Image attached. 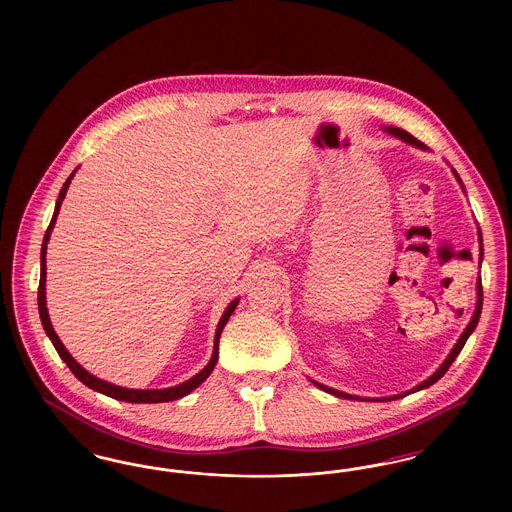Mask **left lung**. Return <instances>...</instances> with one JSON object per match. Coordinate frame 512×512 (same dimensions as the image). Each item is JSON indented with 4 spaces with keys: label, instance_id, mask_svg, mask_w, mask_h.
Masks as SVG:
<instances>
[{
    "label": "left lung",
    "instance_id": "left-lung-1",
    "mask_svg": "<svg viewBox=\"0 0 512 512\" xmlns=\"http://www.w3.org/2000/svg\"><path fill=\"white\" fill-rule=\"evenodd\" d=\"M388 132H391L393 136H399L401 140H405V142H409V144H413L416 147H424V144L420 142V140H416L414 136H411L407 130H401V128H388ZM455 176L459 178V174L455 172ZM459 182H461V178H459ZM480 242H482V232H480ZM482 301H484V297H482V282H478V303H476V311H474V317L470 320V324L466 326V330L463 332V336L459 338L457 341V345L453 347V351L449 353V357L445 359V363L439 366L438 370L428 378V380H424L422 384H418L413 391L424 390V388H428V386H432V384H436L439 378L449 370V366L453 365V361L457 359V355L461 353V349L464 347V343L468 340V336L474 332V328H476V324H478V320H480V315H482ZM313 384H317L320 390L328 391V393H332V395H336V397H343V399H359V397H353V395H347V393H343V391L332 390V388H328V386H322V384H318V382H313ZM407 393H411V391H407ZM407 393H401V395H395V397H384L382 401H390V399H399V397H405Z\"/></svg>",
    "mask_w": 512,
    "mask_h": 512
}]
</instances>
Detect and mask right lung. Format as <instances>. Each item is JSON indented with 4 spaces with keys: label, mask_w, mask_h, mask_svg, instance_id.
I'll return each mask as SVG.
<instances>
[{
    "label": "right lung",
    "mask_w": 512,
    "mask_h": 512,
    "mask_svg": "<svg viewBox=\"0 0 512 512\" xmlns=\"http://www.w3.org/2000/svg\"><path fill=\"white\" fill-rule=\"evenodd\" d=\"M73 176L74 172L67 178V182H65L63 188H61V194L57 197L55 211H53V217H51L48 230H46L44 244H42V253H40L42 268H40V286H38V309H40V318H42V324H44V330H46L49 340L53 343V347L57 349L59 357L65 361V365L71 368V372H73L74 376H76L82 384H86L88 388L99 391V393H103V395H107V397H113V399H119V401H128V403H167V401H174V399H180V397L188 395L190 391H194L199 384H203V382L209 378V374L213 372V368L217 365V361H219L220 334H222L224 324L228 322V318L234 313V309H236V305H238V299H234V301L228 305V309L224 311V315L220 318L219 326H217V334H215L213 357H211L209 365L205 366L199 374H195L194 378H190V380H186V382H182V384H178V386H174V388H167V390H126V388H119V386H115V384L103 382V380L92 376L88 370H84L82 366L78 365L73 357L69 355V351L65 349V345L57 338V334H55V330H53V326H51V322H49L48 307H46V249H48L49 234H51V230H53V226H55V220H57V215H59L61 203H63L65 194H67V190H69V184H71Z\"/></svg>",
    "instance_id": "right-lung-1"
}]
</instances>
